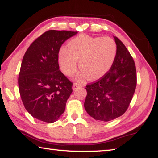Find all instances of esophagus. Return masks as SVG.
Instances as JSON below:
<instances>
[{
	"label": "esophagus",
	"mask_w": 158,
	"mask_h": 158,
	"mask_svg": "<svg viewBox=\"0 0 158 158\" xmlns=\"http://www.w3.org/2000/svg\"><path fill=\"white\" fill-rule=\"evenodd\" d=\"M79 86V85L77 83H74V85H73V89H74V90H75V89H76L77 88H78V87Z\"/></svg>",
	"instance_id": "obj_1"
}]
</instances>
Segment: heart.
I'll use <instances>...</instances> for the list:
<instances>
[{
    "instance_id": "1",
    "label": "heart",
    "mask_w": 158,
    "mask_h": 158,
    "mask_svg": "<svg viewBox=\"0 0 158 158\" xmlns=\"http://www.w3.org/2000/svg\"><path fill=\"white\" fill-rule=\"evenodd\" d=\"M62 48L59 53V64L62 72L68 77L74 75L79 68L82 71L77 78L83 81L87 77L97 80L111 69L117 55V46L110 37H92L79 35Z\"/></svg>"
}]
</instances>
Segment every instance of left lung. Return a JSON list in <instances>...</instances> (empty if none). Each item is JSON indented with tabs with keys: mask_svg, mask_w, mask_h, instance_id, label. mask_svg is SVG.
<instances>
[{
	"mask_svg": "<svg viewBox=\"0 0 158 158\" xmlns=\"http://www.w3.org/2000/svg\"><path fill=\"white\" fill-rule=\"evenodd\" d=\"M117 55L111 69L102 78L86 87L84 108L95 120L109 121L128 109L136 88L135 62L124 44L114 37Z\"/></svg>",
	"mask_w": 158,
	"mask_h": 158,
	"instance_id": "left-lung-1",
	"label": "left lung"
}]
</instances>
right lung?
I'll return each mask as SVG.
<instances>
[{
	"instance_id": "add662e5",
	"label": "right lung",
	"mask_w": 158,
	"mask_h": 158,
	"mask_svg": "<svg viewBox=\"0 0 158 158\" xmlns=\"http://www.w3.org/2000/svg\"><path fill=\"white\" fill-rule=\"evenodd\" d=\"M77 32L48 30L35 40L23 58L18 86L27 111L46 123L57 121L64 112L72 83L60 70L59 51Z\"/></svg>"
}]
</instances>
